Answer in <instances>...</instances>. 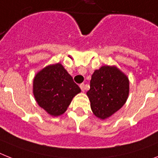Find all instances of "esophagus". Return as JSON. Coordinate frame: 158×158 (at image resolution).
<instances>
[{"mask_svg": "<svg viewBox=\"0 0 158 158\" xmlns=\"http://www.w3.org/2000/svg\"><path fill=\"white\" fill-rule=\"evenodd\" d=\"M80 88L81 89V90L83 91V92H85V89H86V85H85L84 83H81V84L80 85Z\"/></svg>", "mask_w": 158, "mask_h": 158, "instance_id": "obj_1", "label": "esophagus"}]
</instances>
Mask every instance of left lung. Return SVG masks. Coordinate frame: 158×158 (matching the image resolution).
Masks as SVG:
<instances>
[{
    "label": "left lung",
    "instance_id": "left-lung-1",
    "mask_svg": "<svg viewBox=\"0 0 158 158\" xmlns=\"http://www.w3.org/2000/svg\"><path fill=\"white\" fill-rule=\"evenodd\" d=\"M86 94L94 114L103 120L118 111L127 101L128 77L114 65L102 66L94 72Z\"/></svg>",
    "mask_w": 158,
    "mask_h": 158
}]
</instances>
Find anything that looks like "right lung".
Returning a JSON list of instances; mask_svg holds the SVG:
<instances>
[{
    "instance_id": "obj_1",
    "label": "right lung",
    "mask_w": 158,
    "mask_h": 158,
    "mask_svg": "<svg viewBox=\"0 0 158 158\" xmlns=\"http://www.w3.org/2000/svg\"><path fill=\"white\" fill-rule=\"evenodd\" d=\"M81 89L61 64H50L38 72L33 80V94L38 105L48 114H63Z\"/></svg>"
}]
</instances>
